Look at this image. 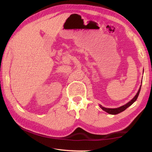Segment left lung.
Masks as SVG:
<instances>
[{
	"instance_id": "left-lung-1",
	"label": "left lung",
	"mask_w": 152,
	"mask_h": 152,
	"mask_svg": "<svg viewBox=\"0 0 152 152\" xmlns=\"http://www.w3.org/2000/svg\"><path fill=\"white\" fill-rule=\"evenodd\" d=\"M141 86V85L140 86V89H139L137 93L136 94V95L134 97H133V99L132 100H131L129 102H128L127 104L123 105V106L120 107L119 108H115V109H109V108H105V107H103L102 106H101V105H100V107H101L102 110H104L105 112H107L109 113V114H111V115H117V114H118V113H120L123 111H124V110L127 109V108L130 107L131 105H132L133 102H134L136 100H137V97L139 96V94H140Z\"/></svg>"
}]
</instances>
